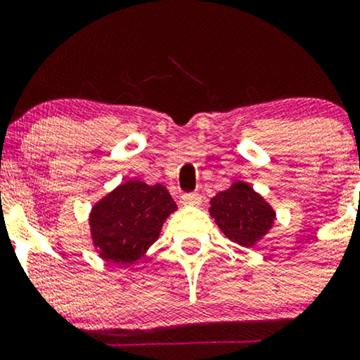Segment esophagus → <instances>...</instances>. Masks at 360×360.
<instances>
[{
	"label": "esophagus",
	"mask_w": 360,
	"mask_h": 360,
	"mask_svg": "<svg viewBox=\"0 0 360 360\" xmlns=\"http://www.w3.org/2000/svg\"><path fill=\"white\" fill-rule=\"evenodd\" d=\"M181 203L184 206H198L201 203V196L196 193H186L181 196Z\"/></svg>",
	"instance_id": "1"
}]
</instances>
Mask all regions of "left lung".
<instances>
[{
    "mask_svg": "<svg viewBox=\"0 0 360 360\" xmlns=\"http://www.w3.org/2000/svg\"><path fill=\"white\" fill-rule=\"evenodd\" d=\"M210 214L226 238L254 247L274 225L272 206L247 183L237 181L210 201Z\"/></svg>",
    "mask_w": 360,
    "mask_h": 360,
    "instance_id": "left-lung-1",
    "label": "left lung"
}]
</instances>
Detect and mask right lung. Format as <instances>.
I'll return each mask as SVG.
<instances>
[{"label":"right lung","instance_id":"obj_1","mask_svg":"<svg viewBox=\"0 0 360 360\" xmlns=\"http://www.w3.org/2000/svg\"><path fill=\"white\" fill-rule=\"evenodd\" d=\"M176 210L174 200L162 184L125 181L91 210L94 249L106 262L131 266L159 238L164 221Z\"/></svg>","mask_w":360,"mask_h":360}]
</instances>
